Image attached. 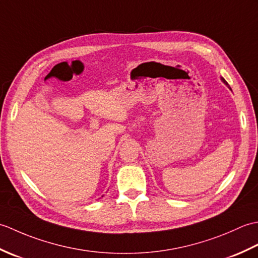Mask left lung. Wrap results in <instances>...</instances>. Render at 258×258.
Masks as SVG:
<instances>
[{"label": "left lung", "instance_id": "left-lung-1", "mask_svg": "<svg viewBox=\"0 0 258 258\" xmlns=\"http://www.w3.org/2000/svg\"><path fill=\"white\" fill-rule=\"evenodd\" d=\"M221 81L223 82V83H224V84H225V85H226V86L228 87V89H229V90H231V91H232V89H231V87H229V85L227 84V82L225 81V79H224V78H222V76H221Z\"/></svg>", "mask_w": 258, "mask_h": 258}]
</instances>
